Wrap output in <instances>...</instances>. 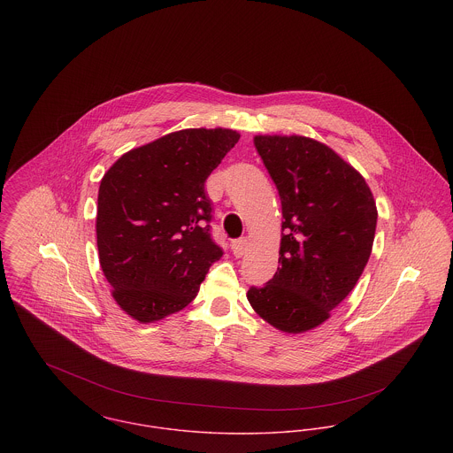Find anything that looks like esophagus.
<instances>
[{
	"mask_svg": "<svg viewBox=\"0 0 453 453\" xmlns=\"http://www.w3.org/2000/svg\"><path fill=\"white\" fill-rule=\"evenodd\" d=\"M230 248H232V253H234L237 258H241V257L246 253V250H248V239H246V237L235 239V241H232Z\"/></svg>",
	"mask_w": 453,
	"mask_h": 453,
	"instance_id": "obj_1",
	"label": "esophagus"
}]
</instances>
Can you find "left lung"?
Returning a JSON list of instances; mask_svg holds the SVG:
<instances>
[{
	"instance_id": "8db88e82",
	"label": "left lung",
	"mask_w": 453,
	"mask_h": 453,
	"mask_svg": "<svg viewBox=\"0 0 453 453\" xmlns=\"http://www.w3.org/2000/svg\"><path fill=\"white\" fill-rule=\"evenodd\" d=\"M255 146L282 205L279 266L248 300L259 318L286 333L324 323L354 289L377 228L365 178L314 139L257 135Z\"/></svg>"
}]
</instances>
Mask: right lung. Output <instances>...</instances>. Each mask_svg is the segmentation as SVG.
Masks as SVG:
<instances>
[{
  "label": "right lung",
  "instance_id": "obj_1",
  "mask_svg": "<svg viewBox=\"0 0 453 453\" xmlns=\"http://www.w3.org/2000/svg\"><path fill=\"white\" fill-rule=\"evenodd\" d=\"M230 129H185L122 155L97 196V250L117 303L139 323L185 309L209 266L212 241L205 180L239 141Z\"/></svg>",
  "mask_w": 453,
  "mask_h": 453
}]
</instances>
